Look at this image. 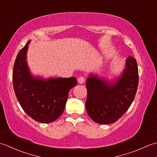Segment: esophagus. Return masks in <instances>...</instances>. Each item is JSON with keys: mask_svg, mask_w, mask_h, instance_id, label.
<instances>
[{"mask_svg": "<svg viewBox=\"0 0 157 157\" xmlns=\"http://www.w3.org/2000/svg\"><path fill=\"white\" fill-rule=\"evenodd\" d=\"M78 82L79 83V84H83L85 82V78L83 76L79 77L78 79Z\"/></svg>", "mask_w": 157, "mask_h": 157, "instance_id": "1", "label": "esophagus"}]
</instances>
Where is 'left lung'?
I'll return each mask as SVG.
<instances>
[{
    "label": "left lung",
    "instance_id": "obj_1",
    "mask_svg": "<svg viewBox=\"0 0 157 157\" xmlns=\"http://www.w3.org/2000/svg\"><path fill=\"white\" fill-rule=\"evenodd\" d=\"M122 75L116 83L106 84L96 76L87 79L86 108L93 121L100 124L116 122L128 111L138 86V69L135 58L129 56Z\"/></svg>",
    "mask_w": 157,
    "mask_h": 157
}]
</instances>
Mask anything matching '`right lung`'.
Here are the masks:
<instances>
[{"mask_svg":"<svg viewBox=\"0 0 157 157\" xmlns=\"http://www.w3.org/2000/svg\"><path fill=\"white\" fill-rule=\"evenodd\" d=\"M29 42L16 57L13 71V88L20 105L30 117L40 123H51L63 113L69 92L78 82L75 77L48 80L33 78L26 62Z\"/></svg>","mask_w":157,"mask_h":157,"instance_id":"right-lung-1","label":"right lung"}]
</instances>
